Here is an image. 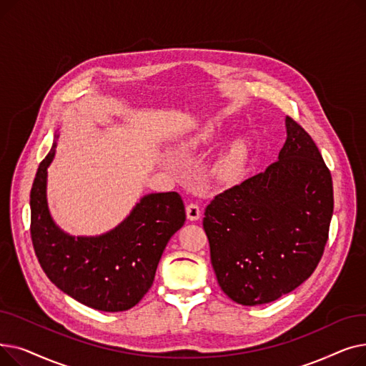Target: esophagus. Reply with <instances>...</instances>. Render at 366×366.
Listing matches in <instances>:
<instances>
[{
	"mask_svg": "<svg viewBox=\"0 0 366 366\" xmlns=\"http://www.w3.org/2000/svg\"><path fill=\"white\" fill-rule=\"evenodd\" d=\"M185 212H187V218L189 221H197L202 215V209L197 203H188L185 207Z\"/></svg>",
	"mask_w": 366,
	"mask_h": 366,
	"instance_id": "obj_1",
	"label": "esophagus"
}]
</instances>
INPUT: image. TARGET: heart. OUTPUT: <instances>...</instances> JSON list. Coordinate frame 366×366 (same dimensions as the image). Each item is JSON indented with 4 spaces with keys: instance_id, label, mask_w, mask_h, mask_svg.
<instances>
[{
    "instance_id": "heart-1",
    "label": "heart",
    "mask_w": 366,
    "mask_h": 366,
    "mask_svg": "<svg viewBox=\"0 0 366 366\" xmlns=\"http://www.w3.org/2000/svg\"><path fill=\"white\" fill-rule=\"evenodd\" d=\"M217 134V130L214 126H204L197 134L191 138L188 147L189 148H200L214 141ZM244 164V148L242 145H234L232 149L227 151L224 156L217 162L214 167V175L221 182H232L237 179V177L242 173Z\"/></svg>"
}]
</instances>
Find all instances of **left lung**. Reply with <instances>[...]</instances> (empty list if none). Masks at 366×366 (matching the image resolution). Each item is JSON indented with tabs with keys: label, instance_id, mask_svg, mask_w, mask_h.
<instances>
[{
	"label": "left lung",
	"instance_id": "1",
	"mask_svg": "<svg viewBox=\"0 0 366 366\" xmlns=\"http://www.w3.org/2000/svg\"><path fill=\"white\" fill-rule=\"evenodd\" d=\"M279 160L215 196L203 228L225 295L242 305L272 302L309 279L328 242L331 172L315 141L286 117Z\"/></svg>",
	"mask_w": 366,
	"mask_h": 366
}]
</instances>
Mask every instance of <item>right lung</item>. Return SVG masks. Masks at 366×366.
<instances>
[{
    "instance_id": "right-lung-1",
    "label": "right lung",
    "mask_w": 366,
    "mask_h": 366,
    "mask_svg": "<svg viewBox=\"0 0 366 366\" xmlns=\"http://www.w3.org/2000/svg\"><path fill=\"white\" fill-rule=\"evenodd\" d=\"M59 134L40 163L31 189V239L47 277L62 292L101 312H124L148 292L170 237L185 222L175 191L144 196L111 232L75 237L57 227L47 206V167Z\"/></svg>"
}]
</instances>
